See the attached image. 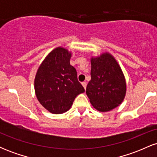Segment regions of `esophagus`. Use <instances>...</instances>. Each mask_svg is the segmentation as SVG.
<instances>
[{
    "label": "esophagus",
    "instance_id": "esophagus-1",
    "mask_svg": "<svg viewBox=\"0 0 157 157\" xmlns=\"http://www.w3.org/2000/svg\"><path fill=\"white\" fill-rule=\"evenodd\" d=\"M82 86L84 87V89H86V86H87V83H86V82H82Z\"/></svg>",
    "mask_w": 157,
    "mask_h": 157
}]
</instances>
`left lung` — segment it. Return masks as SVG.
I'll return each mask as SVG.
<instances>
[{
    "mask_svg": "<svg viewBox=\"0 0 157 157\" xmlns=\"http://www.w3.org/2000/svg\"><path fill=\"white\" fill-rule=\"evenodd\" d=\"M91 79L86 94L97 111H111L121 104L125 96L126 83L121 68L108 52L91 57Z\"/></svg>",
    "mask_w": 157,
    "mask_h": 157,
    "instance_id": "1",
    "label": "left lung"
}]
</instances>
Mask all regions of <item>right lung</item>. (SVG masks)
<instances>
[{
  "label": "right lung",
  "mask_w": 157,
  "mask_h": 157,
  "mask_svg": "<svg viewBox=\"0 0 157 157\" xmlns=\"http://www.w3.org/2000/svg\"><path fill=\"white\" fill-rule=\"evenodd\" d=\"M71 53L57 47L50 52L39 66L35 79L37 100L46 110L55 114L68 111L83 86L77 80V71L70 64Z\"/></svg>",
  "instance_id": "1"
}]
</instances>
